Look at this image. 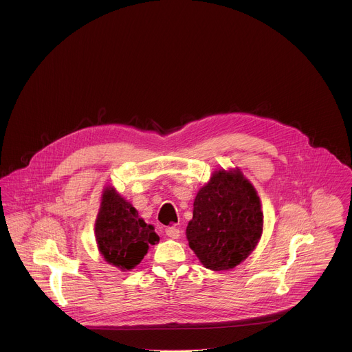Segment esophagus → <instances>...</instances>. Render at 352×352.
Here are the masks:
<instances>
[{"label": "esophagus", "mask_w": 352, "mask_h": 352, "mask_svg": "<svg viewBox=\"0 0 352 352\" xmlns=\"http://www.w3.org/2000/svg\"><path fill=\"white\" fill-rule=\"evenodd\" d=\"M165 234H166L168 237L176 240V239L180 237V230H179L176 226H168V228L165 229Z\"/></svg>", "instance_id": "1"}]
</instances>
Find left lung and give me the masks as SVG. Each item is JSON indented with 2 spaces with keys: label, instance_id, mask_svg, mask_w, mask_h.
<instances>
[{
  "label": "left lung",
  "instance_id": "left-lung-1",
  "mask_svg": "<svg viewBox=\"0 0 352 352\" xmlns=\"http://www.w3.org/2000/svg\"><path fill=\"white\" fill-rule=\"evenodd\" d=\"M260 199L251 183L237 172L218 170L199 190L194 217L187 226L190 248L214 271L245 260L263 230Z\"/></svg>",
  "mask_w": 352,
  "mask_h": 352
}]
</instances>
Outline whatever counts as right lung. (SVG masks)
<instances>
[{
	"mask_svg": "<svg viewBox=\"0 0 352 352\" xmlns=\"http://www.w3.org/2000/svg\"><path fill=\"white\" fill-rule=\"evenodd\" d=\"M95 233L104 258L122 271L140 264L149 245L160 240L154 228L145 223L138 211L113 188H107L102 194Z\"/></svg>",
	"mask_w": 352,
	"mask_h": 352,
	"instance_id": "obj_1",
	"label": "right lung"
}]
</instances>
